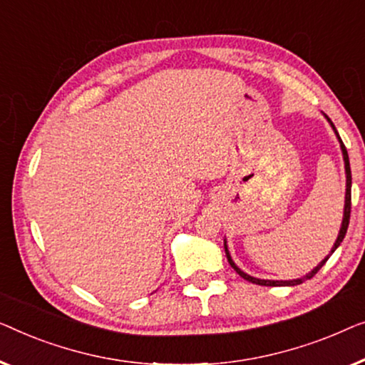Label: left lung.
Wrapping results in <instances>:
<instances>
[{
    "label": "left lung",
    "instance_id": "1",
    "mask_svg": "<svg viewBox=\"0 0 365 365\" xmlns=\"http://www.w3.org/2000/svg\"><path fill=\"white\" fill-rule=\"evenodd\" d=\"M324 117H326V119H327V122H329V124H331L332 130H334V133H336V137H337L339 143H341V150H342V157H344V167H346V203H344V217H342V225H341V230H339V235H337V240H336V243H334V246H332L331 253L327 255L326 258L322 259L321 263L317 264L316 268L311 271V273H307L306 276H302V278H297V279H289V281H273V279H259V278H253V276L246 274L245 271H241V269L238 268V266L235 264V261L232 259V255H230V251H228V246H227V240H225V253H227V258H228V263H230V266H232V268L236 271V273H238V274L241 276V278L246 279V281H250V283H253V284H259V286H296V284H301V283H304L306 279H311L312 276H314V274L317 273V271H319V269L322 268V266H324L326 261L329 259V256H331L332 253H334V251L339 248V245L342 243L344 236H346V233H347L349 220H351V187H352L351 163H349V155H347L346 145H344L342 140H341V137H339V133H337V130H336L334 124H332V120H331L329 117H327L326 114H324Z\"/></svg>",
    "mask_w": 365,
    "mask_h": 365
}]
</instances>
